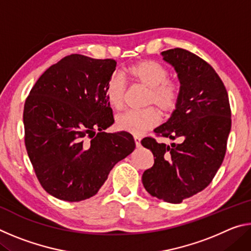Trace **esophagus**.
I'll return each instance as SVG.
<instances>
[{
  "mask_svg": "<svg viewBox=\"0 0 251 251\" xmlns=\"http://www.w3.org/2000/svg\"><path fill=\"white\" fill-rule=\"evenodd\" d=\"M141 137H139V136H134V141H135V144H136V146L137 147H139L141 146Z\"/></svg>",
  "mask_w": 251,
  "mask_h": 251,
  "instance_id": "obj_1",
  "label": "esophagus"
}]
</instances>
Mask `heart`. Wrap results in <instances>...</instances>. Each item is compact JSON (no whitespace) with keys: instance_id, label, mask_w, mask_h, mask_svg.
Segmentation results:
<instances>
[{"instance_id":"1","label":"heart","mask_w":251,"mask_h":251,"mask_svg":"<svg viewBox=\"0 0 251 251\" xmlns=\"http://www.w3.org/2000/svg\"><path fill=\"white\" fill-rule=\"evenodd\" d=\"M127 75L135 84L148 90L145 101L147 106L158 108L165 116L175 112L181 97V88L179 83L169 79V71L164 64L145 59L130 65L127 69ZM126 92V80L118 74L110 76L105 87V96L113 108L121 109L124 106ZM155 109L148 107L123 113L116 118V127L133 135L146 133L159 123V113Z\"/></svg>"}]
</instances>
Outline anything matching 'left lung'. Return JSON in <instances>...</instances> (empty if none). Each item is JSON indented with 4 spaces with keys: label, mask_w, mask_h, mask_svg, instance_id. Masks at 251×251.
Wrapping results in <instances>:
<instances>
[{
    "label": "left lung",
    "mask_w": 251,
    "mask_h": 251,
    "mask_svg": "<svg viewBox=\"0 0 251 251\" xmlns=\"http://www.w3.org/2000/svg\"><path fill=\"white\" fill-rule=\"evenodd\" d=\"M180 82L181 97L169 120L154 129L156 136L180 143L167 146L146 137L141 142L154 155V165L142 180L151 196L179 203L201 192L222 165L231 128L226 87L206 61L184 49L161 52Z\"/></svg>",
    "instance_id": "1"
}]
</instances>
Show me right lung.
<instances>
[{"mask_svg": "<svg viewBox=\"0 0 251 251\" xmlns=\"http://www.w3.org/2000/svg\"><path fill=\"white\" fill-rule=\"evenodd\" d=\"M115 67L112 58L69 55L41 75L25 100L27 155L42 187L61 201L94 196L135 150L129 133L103 131L114 123L105 87Z\"/></svg>", "mask_w": 251, "mask_h": 251, "instance_id": "add662e5", "label": "right lung"}]
</instances>
